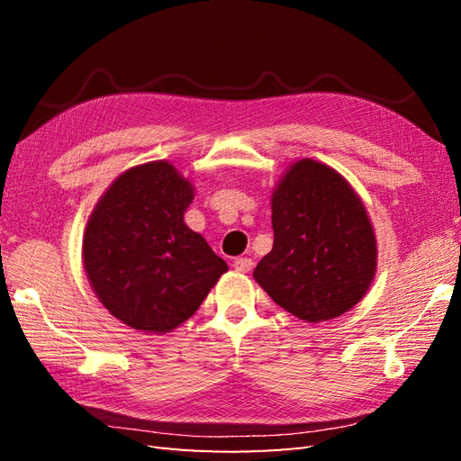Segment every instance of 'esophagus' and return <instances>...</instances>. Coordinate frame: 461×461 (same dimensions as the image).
<instances>
[{
	"label": "esophagus",
	"instance_id": "34e87169",
	"mask_svg": "<svg viewBox=\"0 0 461 461\" xmlns=\"http://www.w3.org/2000/svg\"><path fill=\"white\" fill-rule=\"evenodd\" d=\"M233 269L240 271V273H249L253 269V259L236 258V259H233Z\"/></svg>",
	"mask_w": 461,
	"mask_h": 461
}]
</instances>
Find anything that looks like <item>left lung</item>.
<instances>
[{
	"instance_id": "8db88e82",
	"label": "left lung",
	"mask_w": 461,
	"mask_h": 461,
	"mask_svg": "<svg viewBox=\"0 0 461 461\" xmlns=\"http://www.w3.org/2000/svg\"><path fill=\"white\" fill-rule=\"evenodd\" d=\"M273 249L253 277L291 315L340 317L366 295L376 271V238L365 203L327 164L303 158L271 194Z\"/></svg>"
}]
</instances>
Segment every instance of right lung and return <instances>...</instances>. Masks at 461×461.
Listing matches in <instances>:
<instances>
[{
    "mask_svg": "<svg viewBox=\"0 0 461 461\" xmlns=\"http://www.w3.org/2000/svg\"><path fill=\"white\" fill-rule=\"evenodd\" d=\"M194 185L170 162L122 172L86 221L83 261L113 317L142 332H170L188 321L228 263L184 223Z\"/></svg>",
    "mask_w": 461,
    "mask_h": 461,
    "instance_id": "obj_1",
    "label": "right lung"
}]
</instances>
